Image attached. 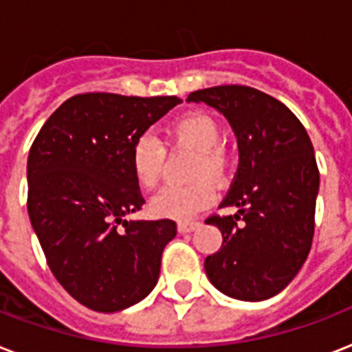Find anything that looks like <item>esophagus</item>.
Wrapping results in <instances>:
<instances>
[{"instance_id": "34e87169", "label": "esophagus", "mask_w": 352, "mask_h": 352, "mask_svg": "<svg viewBox=\"0 0 352 352\" xmlns=\"http://www.w3.org/2000/svg\"><path fill=\"white\" fill-rule=\"evenodd\" d=\"M199 226H201V223H179V226H177V228H179V232H181V234H190V232L197 230Z\"/></svg>"}]
</instances>
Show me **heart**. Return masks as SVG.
Masks as SVG:
<instances>
[{
	"label": "heart",
	"instance_id": "1",
	"mask_svg": "<svg viewBox=\"0 0 352 352\" xmlns=\"http://www.w3.org/2000/svg\"><path fill=\"white\" fill-rule=\"evenodd\" d=\"M168 137L177 148L195 151L190 177L199 181L186 186L162 188L149 203L155 217L190 221L214 203V188L206 179L223 182L230 171V157L221 146V126L210 113L192 111L177 118L168 127ZM166 149L153 133H142L133 142L129 162L135 181L149 190L159 182L164 166Z\"/></svg>",
	"mask_w": 352,
	"mask_h": 352
}]
</instances>
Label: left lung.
Returning <instances> with one entry per match:
<instances>
[{
    "label": "left lung",
    "instance_id": "obj_1",
    "mask_svg": "<svg viewBox=\"0 0 352 352\" xmlns=\"http://www.w3.org/2000/svg\"><path fill=\"white\" fill-rule=\"evenodd\" d=\"M186 100L223 113L239 146V166L221 203L237 212L206 219L223 234L219 252L204 259L206 276L235 300H268L311 252L320 190L311 138L289 107L248 85L199 89Z\"/></svg>",
    "mask_w": 352,
    "mask_h": 352
}]
</instances>
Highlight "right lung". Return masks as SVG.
Segmentation results:
<instances>
[{"mask_svg":"<svg viewBox=\"0 0 352 352\" xmlns=\"http://www.w3.org/2000/svg\"><path fill=\"white\" fill-rule=\"evenodd\" d=\"M177 104V96L74 95L30 146V225L58 283L93 311L127 309L157 285L177 225L124 219L146 203L129 153L137 137Z\"/></svg>","mask_w":352,"mask_h":352,"instance_id":"right-lung-1","label":"right lung"}]
</instances>
